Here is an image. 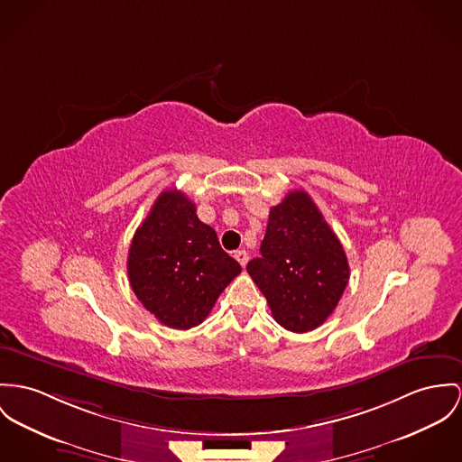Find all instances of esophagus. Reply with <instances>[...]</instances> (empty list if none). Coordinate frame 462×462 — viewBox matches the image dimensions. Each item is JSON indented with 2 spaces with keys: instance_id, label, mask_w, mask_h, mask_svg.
Returning a JSON list of instances; mask_svg holds the SVG:
<instances>
[{
  "instance_id": "34e87169",
  "label": "esophagus",
  "mask_w": 462,
  "mask_h": 462,
  "mask_svg": "<svg viewBox=\"0 0 462 462\" xmlns=\"http://www.w3.org/2000/svg\"><path fill=\"white\" fill-rule=\"evenodd\" d=\"M234 256H236V260L245 267L246 263H248V253L245 251V249H239V251H236L234 253Z\"/></svg>"
}]
</instances>
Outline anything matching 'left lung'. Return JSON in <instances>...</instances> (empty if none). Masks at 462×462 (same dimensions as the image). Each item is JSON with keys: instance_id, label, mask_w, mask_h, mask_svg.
I'll use <instances>...</instances> for the list:
<instances>
[{"instance_id": "left-lung-1", "label": "left lung", "mask_w": 462, "mask_h": 462, "mask_svg": "<svg viewBox=\"0 0 462 462\" xmlns=\"http://www.w3.org/2000/svg\"><path fill=\"white\" fill-rule=\"evenodd\" d=\"M246 269L274 319L291 332L319 327L350 280L343 245L302 189L271 208L260 256L249 260Z\"/></svg>"}]
</instances>
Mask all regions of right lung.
<instances>
[{
  "instance_id": "1",
  "label": "right lung",
  "mask_w": 462,
  "mask_h": 462,
  "mask_svg": "<svg viewBox=\"0 0 462 462\" xmlns=\"http://www.w3.org/2000/svg\"><path fill=\"white\" fill-rule=\"evenodd\" d=\"M126 267L143 308L179 330L208 319L219 293L241 273L179 189L160 193L132 239Z\"/></svg>"
}]
</instances>
